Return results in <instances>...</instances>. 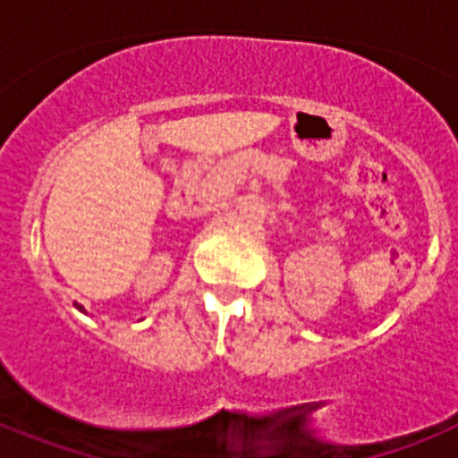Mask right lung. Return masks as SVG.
I'll list each match as a JSON object with an SVG mask.
<instances>
[{
  "label": "right lung",
  "instance_id": "obj_1",
  "mask_svg": "<svg viewBox=\"0 0 458 458\" xmlns=\"http://www.w3.org/2000/svg\"><path fill=\"white\" fill-rule=\"evenodd\" d=\"M75 307H78L80 311H84V307H82V305H78V302H75ZM84 314H87V311H84Z\"/></svg>",
  "mask_w": 458,
  "mask_h": 458
}]
</instances>
